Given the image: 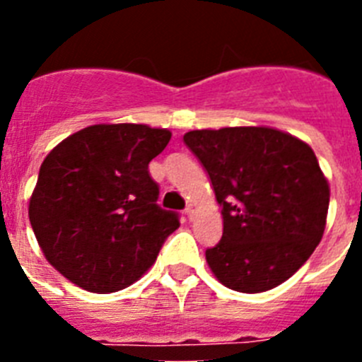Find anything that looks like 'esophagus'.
<instances>
[{"mask_svg":"<svg viewBox=\"0 0 362 362\" xmlns=\"http://www.w3.org/2000/svg\"><path fill=\"white\" fill-rule=\"evenodd\" d=\"M185 214L188 216V219H192V217H194V214H196V204H194V203L188 204L187 210H185Z\"/></svg>","mask_w":362,"mask_h":362,"instance_id":"34e87169","label":"esophagus"}]
</instances>
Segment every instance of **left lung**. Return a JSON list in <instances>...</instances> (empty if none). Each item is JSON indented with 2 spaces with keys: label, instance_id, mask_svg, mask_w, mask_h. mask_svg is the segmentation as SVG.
<instances>
[{
  "label": "left lung",
  "instance_id": "obj_1",
  "mask_svg": "<svg viewBox=\"0 0 362 362\" xmlns=\"http://www.w3.org/2000/svg\"><path fill=\"white\" fill-rule=\"evenodd\" d=\"M183 139L221 204L223 238L206 250L216 279L243 293L290 279L321 243L330 203L312 146L272 127L190 130Z\"/></svg>",
  "mask_w": 362,
  "mask_h": 362
}]
</instances>
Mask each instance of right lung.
I'll return each instance as SVG.
<instances>
[{
	"label": "right lung",
	"instance_id": "1",
	"mask_svg": "<svg viewBox=\"0 0 362 362\" xmlns=\"http://www.w3.org/2000/svg\"><path fill=\"white\" fill-rule=\"evenodd\" d=\"M168 129L98 123L74 132L41 163L28 219L45 259L94 293L136 283L156 263L177 214L156 204L148 163L170 141Z\"/></svg>",
	"mask_w": 362,
	"mask_h": 362
}]
</instances>
